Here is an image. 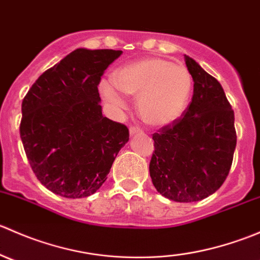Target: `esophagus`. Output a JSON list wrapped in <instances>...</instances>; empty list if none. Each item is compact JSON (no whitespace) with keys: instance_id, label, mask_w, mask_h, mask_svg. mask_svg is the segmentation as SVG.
I'll use <instances>...</instances> for the list:
<instances>
[{"instance_id":"1","label":"esophagus","mask_w":260,"mask_h":260,"mask_svg":"<svg viewBox=\"0 0 260 260\" xmlns=\"http://www.w3.org/2000/svg\"><path fill=\"white\" fill-rule=\"evenodd\" d=\"M140 132H142V131H141L138 127H131L129 128L131 135H137V133H140Z\"/></svg>"}]
</instances>
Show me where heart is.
Returning <instances> with one entry per match:
<instances>
[{"instance_id": "1", "label": "heart", "mask_w": 260, "mask_h": 260, "mask_svg": "<svg viewBox=\"0 0 260 260\" xmlns=\"http://www.w3.org/2000/svg\"><path fill=\"white\" fill-rule=\"evenodd\" d=\"M192 89L187 68L159 57H147L114 70L112 81L103 80L101 91L115 109L125 107L119 91L137 96L140 117L149 125L174 123L185 111Z\"/></svg>"}]
</instances>
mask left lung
I'll use <instances>...</instances> for the list:
<instances>
[{
  "label": "left lung",
  "instance_id": "left-lung-1",
  "mask_svg": "<svg viewBox=\"0 0 260 260\" xmlns=\"http://www.w3.org/2000/svg\"><path fill=\"white\" fill-rule=\"evenodd\" d=\"M193 94L182 115L152 135L149 175L156 190L177 203L200 201L224 183L233 164L234 111L221 84L185 55Z\"/></svg>",
  "mask_w": 260,
  "mask_h": 260
}]
</instances>
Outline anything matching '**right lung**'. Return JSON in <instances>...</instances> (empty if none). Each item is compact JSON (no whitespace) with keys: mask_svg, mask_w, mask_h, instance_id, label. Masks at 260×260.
I'll return each instance as SVG.
<instances>
[{"mask_svg":"<svg viewBox=\"0 0 260 260\" xmlns=\"http://www.w3.org/2000/svg\"><path fill=\"white\" fill-rule=\"evenodd\" d=\"M120 50L77 49L32 84L21 106L20 137L48 190L86 198L107 180L129 140L124 124L103 117L98 85Z\"/></svg>","mask_w":260,"mask_h":260,"instance_id":"obj_1","label":"right lung"}]
</instances>
